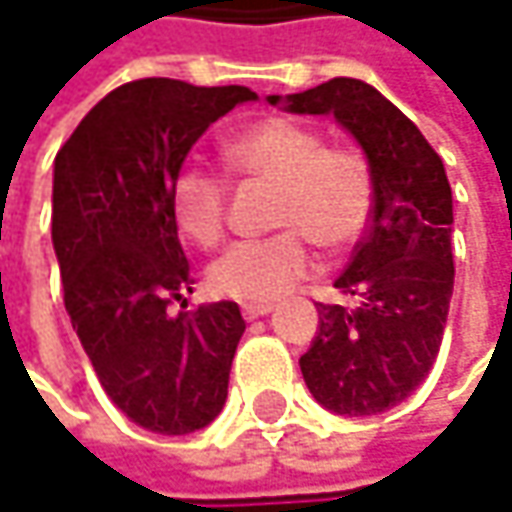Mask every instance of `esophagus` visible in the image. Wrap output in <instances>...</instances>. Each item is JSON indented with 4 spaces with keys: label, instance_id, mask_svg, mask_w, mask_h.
Returning <instances> with one entry per match:
<instances>
[{
    "label": "esophagus",
    "instance_id": "34e87169",
    "mask_svg": "<svg viewBox=\"0 0 512 512\" xmlns=\"http://www.w3.org/2000/svg\"><path fill=\"white\" fill-rule=\"evenodd\" d=\"M266 313H272V304H269V301H246V304H243V318H246V321L266 316Z\"/></svg>",
    "mask_w": 512,
    "mask_h": 512
}]
</instances>
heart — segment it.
<instances>
[{"mask_svg":"<svg viewBox=\"0 0 512 512\" xmlns=\"http://www.w3.org/2000/svg\"><path fill=\"white\" fill-rule=\"evenodd\" d=\"M228 167L249 179H272L269 237L240 240L208 269L214 292L240 301H269L301 284L316 255L353 246L374 214V173L368 159L342 144H327L307 121L269 115L252 121L220 144ZM170 211L179 231L202 249L223 240L228 226L226 179L205 165H185L170 185Z\"/></svg>","mask_w":512,"mask_h":512,"instance_id":"heart-1","label":"heart"}]
</instances>
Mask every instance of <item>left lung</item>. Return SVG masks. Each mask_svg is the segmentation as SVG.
Returning <instances> with one entry per match:
<instances>
[{"label": "left lung", "mask_w": 512, "mask_h": 512, "mask_svg": "<svg viewBox=\"0 0 512 512\" xmlns=\"http://www.w3.org/2000/svg\"><path fill=\"white\" fill-rule=\"evenodd\" d=\"M286 109L333 115L374 173L371 223L336 281L353 304H318V333L298 365L324 408L382 414L420 388L443 342L455 284L452 188L414 121L362 80L333 77L289 95Z\"/></svg>", "instance_id": "1"}]
</instances>
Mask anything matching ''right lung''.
<instances>
[{
    "label": "right lung",
    "mask_w": 512,
    "mask_h": 512,
    "mask_svg": "<svg viewBox=\"0 0 512 512\" xmlns=\"http://www.w3.org/2000/svg\"><path fill=\"white\" fill-rule=\"evenodd\" d=\"M255 98L246 86L133 80L92 106L54 159L66 313L106 397L156 435L196 432L226 406L246 321L234 301L170 313L194 284L170 185L196 138Z\"/></svg>",
    "instance_id": "1"
}]
</instances>
